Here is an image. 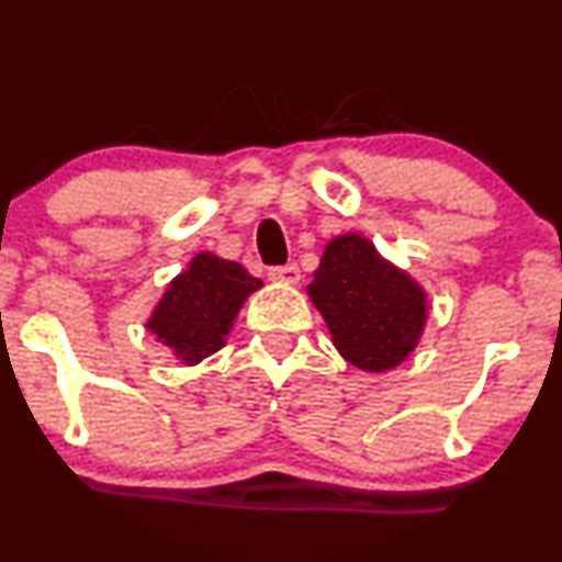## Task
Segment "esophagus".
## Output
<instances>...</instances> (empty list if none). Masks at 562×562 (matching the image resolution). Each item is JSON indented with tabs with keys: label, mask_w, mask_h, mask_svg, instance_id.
Instances as JSON below:
<instances>
[{
	"label": "esophagus",
	"mask_w": 562,
	"mask_h": 562,
	"mask_svg": "<svg viewBox=\"0 0 562 562\" xmlns=\"http://www.w3.org/2000/svg\"><path fill=\"white\" fill-rule=\"evenodd\" d=\"M267 274H269V280L288 282V285H293V282L301 280L299 263H282V267H269Z\"/></svg>",
	"instance_id": "esophagus-1"
}]
</instances>
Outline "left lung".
Returning <instances> with one entry per match:
<instances>
[{
    "instance_id": "left-lung-1",
    "label": "left lung",
    "mask_w": 562,
    "mask_h": 562,
    "mask_svg": "<svg viewBox=\"0 0 562 562\" xmlns=\"http://www.w3.org/2000/svg\"><path fill=\"white\" fill-rule=\"evenodd\" d=\"M335 346L359 370L404 362L425 327V293L359 235L335 237L308 285Z\"/></svg>"
}]
</instances>
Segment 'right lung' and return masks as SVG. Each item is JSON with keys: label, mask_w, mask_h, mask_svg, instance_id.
I'll return each mask as SVG.
<instances>
[{"label": "right lung", "mask_w": 562, "mask_h": 562, "mask_svg": "<svg viewBox=\"0 0 562 562\" xmlns=\"http://www.w3.org/2000/svg\"><path fill=\"white\" fill-rule=\"evenodd\" d=\"M256 288H261V280L240 263L200 254L166 290L147 330L156 333L182 362L195 364L224 346L245 295Z\"/></svg>", "instance_id": "1"}]
</instances>
